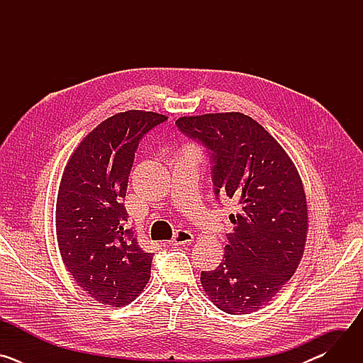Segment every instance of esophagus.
I'll return each instance as SVG.
<instances>
[{
  "label": "esophagus",
  "mask_w": 363,
  "mask_h": 363,
  "mask_svg": "<svg viewBox=\"0 0 363 363\" xmlns=\"http://www.w3.org/2000/svg\"><path fill=\"white\" fill-rule=\"evenodd\" d=\"M194 241V235L186 230H178L174 235V238L169 241L172 245H185Z\"/></svg>",
  "instance_id": "esophagus-1"
}]
</instances>
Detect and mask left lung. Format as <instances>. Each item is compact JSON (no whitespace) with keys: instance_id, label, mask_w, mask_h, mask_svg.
<instances>
[{"instance_id":"obj_1","label":"left lung","mask_w":363,"mask_h":363,"mask_svg":"<svg viewBox=\"0 0 363 363\" xmlns=\"http://www.w3.org/2000/svg\"><path fill=\"white\" fill-rule=\"evenodd\" d=\"M175 125L208 150L217 199L238 206L223 262L201 273L203 291L225 313L255 312L301 260L307 203L298 172L280 143L240 112L184 116Z\"/></svg>"}]
</instances>
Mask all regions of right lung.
I'll list each match as a JSON object with an SVG mask.
<instances>
[{
  "mask_svg": "<svg viewBox=\"0 0 363 363\" xmlns=\"http://www.w3.org/2000/svg\"><path fill=\"white\" fill-rule=\"evenodd\" d=\"M168 118L128 111L103 121L76 147L59 186L56 231L77 286L103 304L133 301L150 277L152 252L126 225L123 199L140 139Z\"/></svg>",
  "mask_w": 363,
  "mask_h": 363,
  "instance_id": "right-lung-1",
  "label": "right lung"
}]
</instances>
